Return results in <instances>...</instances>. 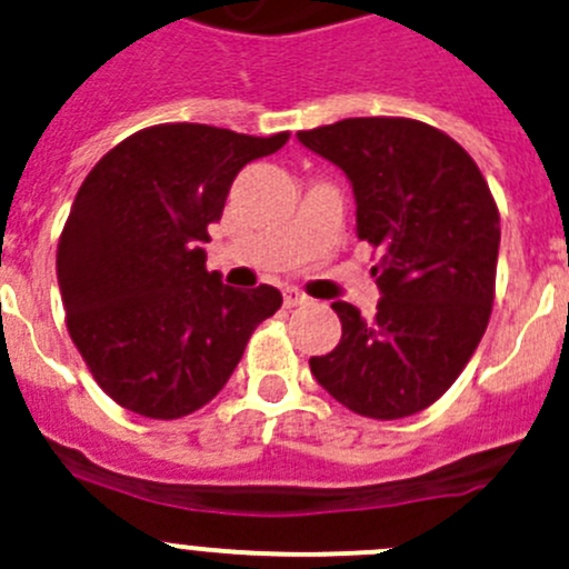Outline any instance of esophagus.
<instances>
[{
  "mask_svg": "<svg viewBox=\"0 0 569 569\" xmlns=\"http://www.w3.org/2000/svg\"><path fill=\"white\" fill-rule=\"evenodd\" d=\"M301 303H309L307 292L296 290V287H287V290H284V307H301Z\"/></svg>",
  "mask_w": 569,
  "mask_h": 569,
  "instance_id": "34e87169",
  "label": "esophagus"
}]
</instances>
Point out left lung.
Here are the masks:
<instances>
[{
  "mask_svg": "<svg viewBox=\"0 0 569 569\" xmlns=\"http://www.w3.org/2000/svg\"><path fill=\"white\" fill-rule=\"evenodd\" d=\"M346 171L357 238L379 254L373 318L335 301L337 348L309 359L331 398L373 420L437 401L470 362L489 323L500 216L476 160L442 129L401 116L342 118L298 132Z\"/></svg>",
  "mask_w": 569,
  "mask_h": 569,
  "instance_id": "1",
  "label": "left lung"
}]
</instances>
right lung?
Instances as JSON below:
<instances>
[{
	"instance_id": "add662e5",
	"label": "right lung",
	"mask_w": 569,
	"mask_h": 569,
	"mask_svg": "<svg viewBox=\"0 0 569 569\" xmlns=\"http://www.w3.org/2000/svg\"><path fill=\"white\" fill-rule=\"evenodd\" d=\"M287 138L157 123L112 146L86 177L60 232L58 282L71 340L118 407L154 420L201 409L282 307L271 284H223L201 243L240 168Z\"/></svg>"
}]
</instances>
